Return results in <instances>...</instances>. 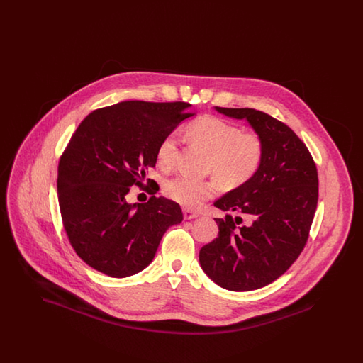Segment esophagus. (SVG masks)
<instances>
[{
    "instance_id": "esophagus-1",
    "label": "esophagus",
    "mask_w": 363,
    "mask_h": 363,
    "mask_svg": "<svg viewBox=\"0 0 363 363\" xmlns=\"http://www.w3.org/2000/svg\"><path fill=\"white\" fill-rule=\"evenodd\" d=\"M184 218H185L186 220H191V219L199 218V213L194 212V211H190V209H184Z\"/></svg>"
}]
</instances>
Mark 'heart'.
Returning <instances> with one entry per match:
<instances>
[{"instance_id":"heart-1","label":"heart","mask_w":363,"mask_h":363,"mask_svg":"<svg viewBox=\"0 0 363 363\" xmlns=\"http://www.w3.org/2000/svg\"><path fill=\"white\" fill-rule=\"evenodd\" d=\"M185 135L211 152L209 170L228 186H238L259 172L264 159V143L259 135L242 133L237 125L216 117H203L190 122ZM178 147L177 133H169L157 147V164L170 170ZM218 190L213 179L201 181L188 175H177L164 182V194L186 208L200 207Z\"/></svg>"}]
</instances>
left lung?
<instances>
[{
  "instance_id": "1",
  "label": "left lung",
  "mask_w": 363,
  "mask_h": 363,
  "mask_svg": "<svg viewBox=\"0 0 363 363\" xmlns=\"http://www.w3.org/2000/svg\"><path fill=\"white\" fill-rule=\"evenodd\" d=\"M215 108L250 123L264 143V159L249 181L213 203L227 215L215 219L219 234L201 247L200 265L225 290H257L281 277L308 242L318 200L317 167L286 123L255 108Z\"/></svg>"
}]
</instances>
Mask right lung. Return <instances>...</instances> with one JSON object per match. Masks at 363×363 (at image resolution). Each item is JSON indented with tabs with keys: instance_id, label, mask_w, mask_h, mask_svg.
<instances>
[{
	"instance_id": "obj_1",
	"label": "right lung",
	"mask_w": 363,
	"mask_h": 363,
	"mask_svg": "<svg viewBox=\"0 0 363 363\" xmlns=\"http://www.w3.org/2000/svg\"><path fill=\"white\" fill-rule=\"evenodd\" d=\"M189 104L128 101L94 110L79 125L58 163V203L70 245L94 269L111 277H132L155 257L170 225L182 222L181 207L156 197L157 147L191 113ZM136 184L153 196L130 205Z\"/></svg>"
}]
</instances>
